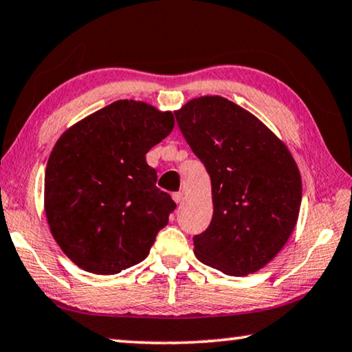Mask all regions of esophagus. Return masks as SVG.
Returning <instances> with one entry per match:
<instances>
[{
  "instance_id": "esophagus-1",
  "label": "esophagus",
  "mask_w": 352,
  "mask_h": 352,
  "mask_svg": "<svg viewBox=\"0 0 352 352\" xmlns=\"http://www.w3.org/2000/svg\"><path fill=\"white\" fill-rule=\"evenodd\" d=\"M173 199H175V203H176V204L182 203V201H184V193H182V192H177V193H175V195H173Z\"/></svg>"
}]
</instances>
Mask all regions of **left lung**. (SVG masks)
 Masks as SVG:
<instances>
[{
	"mask_svg": "<svg viewBox=\"0 0 352 352\" xmlns=\"http://www.w3.org/2000/svg\"><path fill=\"white\" fill-rule=\"evenodd\" d=\"M175 115L212 186L214 215L193 237L195 256L226 275L258 272L299 219L302 179L293 154L266 124L221 96L197 97Z\"/></svg>",
	"mask_w": 352,
	"mask_h": 352,
	"instance_id": "left-lung-1",
	"label": "left lung"
}]
</instances>
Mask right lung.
Here are the masks:
<instances>
[{
  "mask_svg": "<svg viewBox=\"0 0 352 352\" xmlns=\"http://www.w3.org/2000/svg\"><path fill=\"white\" fill-rule=\"evenodd\" d=\"M173 127L171 111L124 99L58 138L45 168L44 208L53 239L78 267L113 275L149 255L176 204L155 187L146 154Z\"/></svg>",
  "mask_w": 352,
  "mask_h": 352,
  "instance_id": "right-lung-1",
  "label": "right lung"
}]
</instances>
